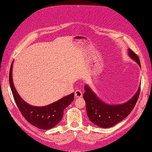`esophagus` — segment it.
<instances>
[{"label": "esophagus", "mask_w": 152, "mask_h": 152, "mask_svg": "<svg viewBox=\"0 0 152 152\" xmlns=\"http://www.w3.org/2000/svg\"><path fill=\"white\" fill-rule=\"evenodd\" d=\"M82 93L80 90H76L75 92V96L76 98H80L82 97Z\"/></svg>", "instance_id": "obj_1"}]
</instances>
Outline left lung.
Listing matches in <instances>:
<instances>
[{"instance_id":"8db88e82","label":"left lung","mask_w":152,"mask_h":152,"mask_svg":"<svg viewBox=\"0 0 152 152\" xmlns=\"http://www.w3.org/2000/svg\"><path fill=\"white\" fill-rule=\"evenodd\" d=\"M129 55L138 63L141 67L137 55L129 49ZM83 97L86 103V111L89 120L95 125L103 128H108L115 125L129 115L135 107L140 93V87L136 94L125 103L111 105L100 100L89 87L86 86Z\"/></svg>"}]
</instances>
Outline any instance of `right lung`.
I'll return each instance as SVG.
<instances>
[{
    "label": "right lung",
    "instance_id": "1",
    "mask_svg": "<svg viewBox=\"0 0 152 152\" xmlns=\"http://www.w3.org/2000/svg\"><path fill=\"white\" fill-rule=\"evenodd\" d=\"M12 63L10 71V84L14 99L22 115L31 125L41 129H50L57 125L63 116L64 110L73 101L74 93L45 107H34L24 102L18 94L12 82Z\"/></svg>",
    "mask_w": 152,
    "mask_h": 152
}]
</instances>
